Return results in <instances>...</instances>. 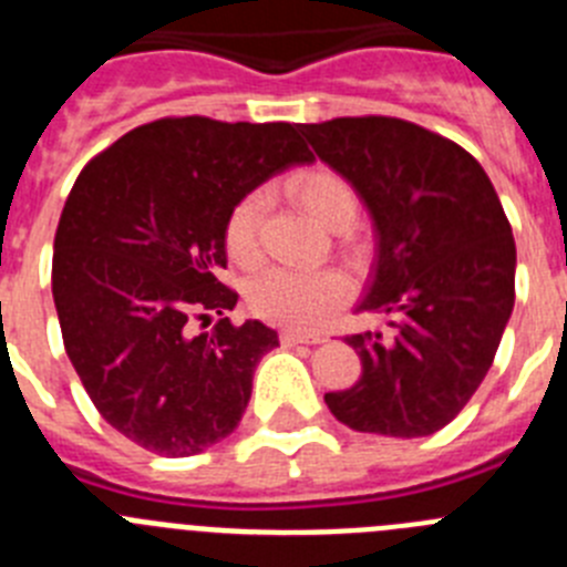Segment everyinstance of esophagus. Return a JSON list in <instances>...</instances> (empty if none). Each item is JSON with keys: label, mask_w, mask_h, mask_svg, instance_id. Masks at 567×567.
I'll return each mask as SVG.
<instances>
[{"label": "esophagus", "mask_w": 567, "mask_h": 567, "mask_svg": "<svg viewBox=\"0 0 567 567\" xmlns=\"http://www.w3.org/2000/svg\"><path fill=\"white\" fill-rule=\"evenodd\" d=\"M280 340L287 346H295V343H323V338L320 334H307V332H298V329H284L280 332Z\"/></svg>", "instance_id": "obj_1"}]
</instances>
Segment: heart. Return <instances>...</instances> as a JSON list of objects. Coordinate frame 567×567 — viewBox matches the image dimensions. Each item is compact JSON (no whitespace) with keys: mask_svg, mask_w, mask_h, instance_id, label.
<instances>
[{"mask_svg":"<svg viewBox=\"0 0 567 567\" xmlns=\"http://www.w3.org/2000/svg\"><path fill=\"white\" fill-rule=\"evenodd\" d=\"M300 207L327 229L343 233L358 218V193L334 169H309L292 182ZM267 189H252L240 198L227 218L224 244L235 264H255L260 252V224L267 213ZM349 295V280L338 269H260L247 287L249 309L258 318L280 327L318 329L323 327Z\"/></svg>","mask_w":567,"mask_h":567,"instance_id":"obj_1","label":"heart"}]
</instances>
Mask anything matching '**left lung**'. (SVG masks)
Wrapping results in <instances>:
<instances>
[{"label": "left lung", "mask_w": 567, "mask_h": 567, "mask_svg": "<svg viewBox=\"0 0 567 567\" xmlns=\"http://www.w3.org/2000/svg\"><path fill=\"white\" fill-rule=\"evenodd\" d=\"M300 133L372 215L378 260L354 309L389 327L346 338L363 374L323 400L354 432L429 437L477 392L514 309L517 247L503 204L474 155L403 118H332Z\"/></svg>", "instance_id": "obj_1"}]
</instances>
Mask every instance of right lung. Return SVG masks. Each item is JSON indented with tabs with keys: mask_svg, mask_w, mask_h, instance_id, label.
<instances>
[{
	"mask_svg": "<svg viewBox=\"0 0 567 567\" xmlns=\"http://www.w3.org/2000/svg\"><path fill=\"white\" fill-rule=\"evenodd\" d=\"M312 162L295 124L187 115L130 130L79 173L53 240V303L70 363L115 432L189 457L238 429L278 332L229 323L224 229L244 195ZM213 313L216 327L195 333Z\"/></svg>",
	"mask_w": 567,
	"mask_h": 567,
	"instance_id": "right-lung-1",
	"label": "right lung"
}]
</instances>
